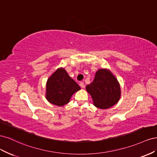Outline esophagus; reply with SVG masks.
Returning a JSON list of instances; mask_svg holds the SVG:
<instances>
[{
  "label": "esophagus",
  "instance_id": "esophagus-1",
  "mask_svg": "<svg viewBox=\"0 0 157 157\" xmlns=\"http://www.w3.org/2000/svg\"><path fill=\"white\" fill-rule=\"evenodd\" d=\"M79 85H80V86L82 88H84L85 86H84V82H80V84H79Z\"/></svg>",
  "mask_w": 157,
  "mask_h": 157
}]
</instances>
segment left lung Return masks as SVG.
I'll use <instances>...</instances> for the list:
<instances>
[{"label": "left lung", "instance_id": "8db88e82", "mask_svg": "<svg viewBox=\"0 0 157 157\" xmlns=\"http://www.w3.org/2000/svg\"><path fill=\"white\" fill-rule=\"evenodd\" d=\"M86 89L92 98L94 105L101 109L114 106L121 96L120 84L107 69H98L93 82L87 85Z\"/></svg>", "mask_w": 157, "mask_h": 157}]
</instances>
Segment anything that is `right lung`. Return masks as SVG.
<instances>
[{
    "instance_id": "obj_1",
    "label": "right lung",
    "mask_w": 157,
    "mask_h": 157,
    "mask_svg": "<svg viewBox=\"0 0 157 157\" xmlns=\"http://www.w3.org/2000/svg\"><path fill=\"white\" fill-rule=\"evenodd\" d=\"M80 90V87L65 69L59 67L47 80L46 99L53 105L61 107L68 103L73 95Z\"/></svg>"
}]
</instances>
